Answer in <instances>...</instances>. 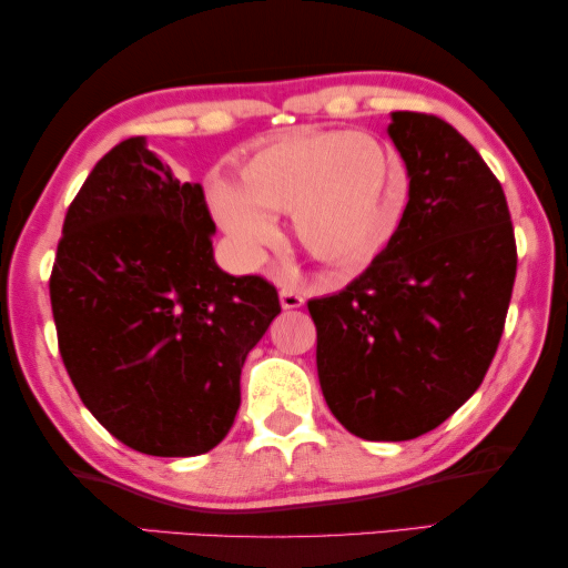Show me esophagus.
Instances as JSON below:
<instances>
[{
	"label": "esophagus",
	"mask_w": 568,
	"mask_h": 568,
	"mask_svg": "<svg viewBox=\"0 0 568 568\" xmlns=\"http://www.w3.org/2000/svg\"><path fill=\"white\" fill-rule=\"evenodd\" d=\"M278 302H282L284 310H300L304 304V296L300 292H294L292 286H284V290L278 292Z\"/></svg>",
	"instance_id": "34e87169"
}]
</instances>
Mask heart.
<instances>
[{"label":"heart","mask_w":568,"mask_h":568,"mask_svg":"<svg viewBox=\"0 0 568 568\" xmlns=\"http://www.w3.org/2000/svg\"><path fill=\"white\" fill-rule=\"evenodd\" d=\"M241 185L209 183V206L239 254L258 262L276 244L272 213H292L300 244L337 278L379 256L403 221L407 171L365 133L294 130L258 143L239 169Z\"/></svg>","instance_id":"1"}]
</instances>
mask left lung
Returning <instances> with one entry per match:
<instances>
[{"label": "left lung", "instance_id": "obj_1", "mask_svg": "<svg viewBox=\"0 0 568 568\" xmlns=\"http://www.w3.org/2000/svg\"><path fill=\"white\" fill-rule=\"evenodd\" d=\"M410 201L379 256L345 290L310 300L332 415L365 440H413L458 410L496 357L516 282L506 193L438 115L387 128Z\"/></svg>", "mask_w": 568, "mask_h": 568}]
</instances>
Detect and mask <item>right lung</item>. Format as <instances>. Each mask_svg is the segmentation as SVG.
Segmentation results:
<instances>
[{"label": "right lung", "instance_id": "add662e5", "mask_svg": "<svg viewBox=\"0 0 568 568\" xmlns=\"http://www.w3.org/2000/svg\"><path fill=\"white\" fill-rule=\"evenodd\" d=\"M201 183H181L128 138L98 161L64 216L50 276L64 369L128 448L209 453L241 405V367L282 312L264 276L213 262Z\"/></svg>", "mask_w": 568, "mask_h": 568}]
</instances>
